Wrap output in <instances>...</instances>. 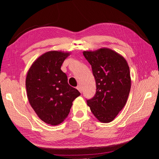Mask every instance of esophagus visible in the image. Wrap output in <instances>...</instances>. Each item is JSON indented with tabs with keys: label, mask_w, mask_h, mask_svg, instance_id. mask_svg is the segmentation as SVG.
Segmentation results:
<instances>
[{
	"label": "esophagus",
	"mask_w": 159,
	"mask_h": 159,
	"mask_svg": "<svg viewBox=\"0 0 159 159\" xmlns=\"http://www.w3.org/2000/svg\"><path fill=\"white\" fill-rule=\"evenodd\" d=\"M77 89H78V91H80V92H81V85H78V87H77Z\"/></svg>",
	"instance_id": "34e87169"
}]
</instances>
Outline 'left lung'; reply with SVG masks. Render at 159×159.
<instances>
[{"label":"left lung","instance_id":"1","mask_svg":"<svg viewBox=\"0 0 159 159\" xmlns=\"http://www.w3.org/2000/svg\"><path fill=\"white\" fill-rule=\"evenodd\" d=\"M83 54L91 66L97 88L87 104L100 122L109 123L125 105L129 95L131 80L127 61L107 48L84 51Z\"/></svg>","mask_w":159,"mask_h":159}]
</instances>
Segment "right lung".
Instances as JSON below:
<instances>
[{"mask_svg":"<svg viewBox=\"0 0 159 159\" xmlns=\"http://www.w3.org/2000/svg\"><path fill=\"white\" fill-rule=\"evenodd\" d=\"M70 52L49 51L33 62L26 78L27 97L31 107L42 121L57 125L70 111L73 101L80 95L68 83L61 70Z\"/></svg>","mask_w":159,"mask_h":159,"instance_id":"obj_1","label":"right lung"}]
</instances>
